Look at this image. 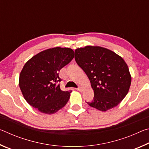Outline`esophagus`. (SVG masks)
Here are the masks:
<instances>
[{"mask_svg": "<svg viewBox=\"0 0 149 149\" xmlns=\"http://www.w3.org/2000/svg\"><path fill=\"white\" fill-rule=\"evenodd\" d=\"M77 91H83V88L81 87H78L77 89H76Z\"/></svg>", "mask_w": 149, "mask_h": 149, "instance_id": "esophagus-1", "label": "esophagus"}]
</instances>
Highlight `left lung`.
<instances>
[{
	"mask_svg": "<svg viewBox=\"0 0 149 149\" xmlns=\"http://www.w3.org/2000/svg\"><path fill=\"white\" fill-rule=\"evenodd\" d=\"M75 60L85 72L94 91L90 107L107 111L119 104L129 91L132 77L122 57L100 47L87 46L75 50Z\"/></svg>",
	"mask_w": 149,
	"mask_h": 149,
	"instance_id": "left-lung-1",
	"label": "left lung"
}]
</instances>
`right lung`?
<instances>
[{
  "label": "right lung",
  "mask_w": 149,
  "mask_h": 149,
  "mask_svg": "<svg viewBox=\"0 0 149 149\" xmlns=\"http://www.w3.org/2000/svg\"><path fill=\"white\" fill-rule=\"evenodd\" d=\"M74 57L72 49L56 47L39 52L26 63L19 85L30 105L42 113L52 114L67 104L72 91L60 89L59 72Z\"/></svg>",
  "instance_id": "1"
}]
</instances>
